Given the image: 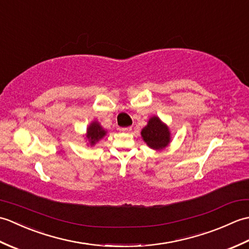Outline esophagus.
Segmentation results:
<instances>
[{
  "instance_id": "esophagus-1",
  "label": "esophagus",
  "mask_w": 249,
  "mask_h": 249,
  "mask_svg": "<svg viewBox=\"0 0 249 249\" xmlns=\"http://www.w3.org/2000/svg\"><path fill=\"white\" fill-rule=\"evenodd\" d=\"M120 130L123 131V133H129V131L131 130V127H121Z\"/></svg>"
}]
</instances>
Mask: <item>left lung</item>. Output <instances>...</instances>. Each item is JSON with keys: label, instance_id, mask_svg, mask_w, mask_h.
<instances>
[{"label": "left lung", "instance_id": "8db88e82", "mask_svg": "<svg viewBox=\"0 0 249 249\" xmlns=\"http://www.w3.org/2000/svg\"><path fill=\"white\" fill-rule=\"evenodd\" d=\"M141 136L146 144L154 150H161L170 142V133L165 124L157 116H153L142 129Z\"/></svg>", "mask_w": 249, "mask_h": 249}]
</instances>
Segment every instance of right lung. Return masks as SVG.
Returning <instances> with one entry per match:
<instances>
[{
	"mask_svg": "<svg viewBox=\"0 0 249 249\" xmlns=\"http://www.w3.org/2000/svg\"><path fill=\"white\" fill-rule=\"evenodd\" d=\"M106 135V131L102 128L97 122H93V123L89 125L88 128L87 133V138L89 140V143L92 145L95 144V142H97L99 139H102L103 137Z\"/></svg>",
	"mask_w": 249,
	"mask_h": 249,
	"instance_id": "obj_1",
	"label": "right lung"
}]
</instances>
